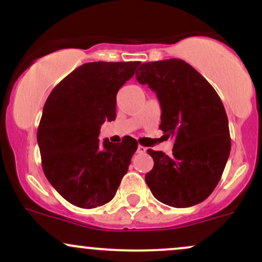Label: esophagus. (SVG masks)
Returning <instances> with one entry per match:
<instances>
[{"instance_id": "1", "label": "esophagus", "mask_w": 262, "mask_h": 262, "mask_svg": "<svg viewBox=\"0 0 262 262\" xmlns=\"http://www.w3.org/2000/svg\"><path fill=\"white\" fill-rule=\"evenodd\" d=\"M137 151H138V153L143 154V153H145V151H146V148H145V146H143V145H138Z\"/></svg>"}]
</instances>
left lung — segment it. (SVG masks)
Segmentation results:
<instances>
[{
    "instance_id": "left-lung-1",
    "label": "left lung",
    "mask_w": 262,
    "mask_h": 262,
    "mask_svg": "<svg viewBox=\"0 0 262 262\" xmlns=\"http://www.w3.org/2000/svg\"><path fill=\"white\" fill-rule=\"evenodd\" d=\"M136 76L157 93L162 107L159 128L174 139L170 157L148 149L154 166L145 182L166 205H196L214 191L231 149L223 102L210 83L182 59L143 63Z\"/></svg>"
}]
</instances>
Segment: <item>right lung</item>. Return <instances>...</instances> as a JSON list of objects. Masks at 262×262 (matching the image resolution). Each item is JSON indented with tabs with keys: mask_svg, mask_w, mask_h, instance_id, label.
I'll return each mask as SVG.
<instances>
[{
	"mask_svg": "<svg viewBox=\"0 0 262 262\" xmlns=\"http://www.w3.org/2000/svg\"><path fill=\"white\" fill-rule=\"evenodd\" d=\"M140 62H91L63 78L43 107L37 130L43 173L73 205L93 209L114 198L138 143H99L100 125L116 119L117 93Z\"/></svg>",
	"mask_w": 262,
	"mask_h": 262,
	"instance_id": "obj_1",
	"label": "right lung"
}]
</instances>
